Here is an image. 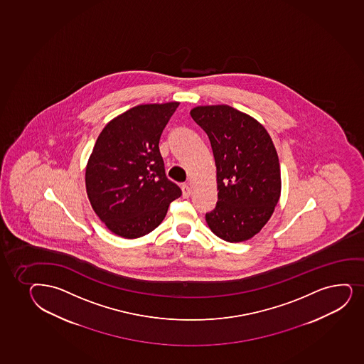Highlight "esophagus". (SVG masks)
<instances>
[{"label":"esophagus","mask_w":364,"mask_h":364,"mask_svg":"<svg viewBox=\"0 0 364 364\" xmlns=\"http://www.w3.org/2000/svg\"><path fill=\"white\" fill-rule=\"evenodd\" d=\"M192 193V189L189 188L188 184H182V196L183 198H189Z\"/></svg>","instance_id":"esophagus-1"}]
</instances>
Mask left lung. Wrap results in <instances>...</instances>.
Segmentation results:
<instances>
[{
  "mask_svg": "<svg viewBox=\"0 0 364 364\" xmlns=\"http://www.w3.org/2000/svg\"><path fill=\"white\" fill-rule=\"evenodd\" d=\"M193 120L209 137L216 165L218 200L205 215L213 234L247 242L274 213L282 191L276 146L261 122L227 105H198Z\"/></svg>",
  "mask_w": 364,
  "mask_h": 364,
  "instance_id": "1",
  "label": "left lung"
}]
</instances>
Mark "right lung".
Returning <instances> with one entry per match:
<instances>
[{"instance_id":"add662e5","label":"right lung","mask_w":364,"mask_h":364,"mask_svg":"<svg viewBox=\"0 0 364 364\" xmlns=\"http://www.w3.org/2000/svg\"><path fill=\"white\" fill-rule=\"evenodd\" d=\"M180 102L136 105L112 119L88 158L93 211L112 233L141 238L159 226L181 189L167 180L159 141Z\"/></svg>"}]
</instances>
